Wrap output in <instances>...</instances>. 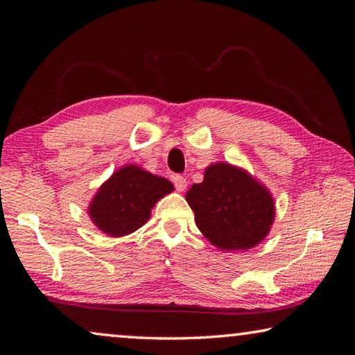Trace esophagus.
Wrapping results in <instances>:
<instances>
[{
	"label": "esophagus",
	"mask_w": 355,
	"mask_h": 355,
	"mask_svg": "<svg viewBox=\"0 0 355 355\" xmlns=\"http://www.w3.org/2000/svg\"><path fill=\"white\" fill-rule=\"evenodd\" d=\"M173 186H175V189L178 192H183L186 189V186H188V182H186V178L183 175H175L173 177Z\"/></svg>",
	"instance_id": "34e87169"
}]
</instances>
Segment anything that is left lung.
<instances>
[{
  "instance_id": "1",
  "label": "left lung",
  "mask_w": 355,
  "mask_h": 355,
  "mask_svg": "<svg viewBox=\"0 0 355 355\" xmlns=\"http://www.w3.org/2000/svg\"><path fill=\"white\" fill-rule=\"evenodd\" d=\"M186 200L199 230L222 250H244L263 241L274 220L268 189L248 172L227 163L209 166L202 183L192 184Z\"/></svg>"
}]
</instances>
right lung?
<instances>
[{
  "label": "right lung",
  "instance_id": "obj_1",
  "mask_svg": "<svg viewBox=\"0 0 355 355\" xmlns=\"http://www.w3.org/2000/svg\"><path fill=\"white\" fill-rule=\"evenodd\" d=\"M172 191L169 180L130 164L101 186L89 208V216L106 235H128L146 224L155 203Z\"/></svg>",
  "mask_w": 355,
  "mask_h": 355
}]
</instances>
